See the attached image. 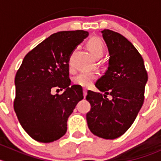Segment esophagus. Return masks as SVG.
Wrapping results in <instances>:
<instances>
[{"mask_svg":"<svg viewBox=\"0 0 161 161\" xmlns=\"http://www.w3.org/2000/svg\"><path fill=\"white\" fill-rule=\"evenodd\" d=\"M86 94H87L86 89H83V97H84V98H86Z\"/></svg>","mask_w":161,"mask_h":161,"instance_id":"1","label":"esophagus"}]
</instances>
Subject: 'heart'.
<instances>
[{"label": "heart", "mask_w": 161, "mask_h": 161, "mask_svg": "<svg viewBox=\"0 0 161 161\" xmlns=\"http://www.w3.org/2000/svg\"><path fill=\"white\" fill-rule=\"evenodd\" d=\"M87 47L92 57L96 59L100 58L104 52V45L98 38L90 39L87 43ZM97 77V74L94 71H82L75 77L74 82L82 87H87L91 85Z\"/></svg>", "instance_id": "obj_1"}]
</instances>
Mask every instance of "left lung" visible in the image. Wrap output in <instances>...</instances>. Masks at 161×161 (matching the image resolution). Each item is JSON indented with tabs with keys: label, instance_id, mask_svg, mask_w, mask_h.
I'll use <instances>...</instances> for the list:
<instances>
[{
	"label": "left lung",
	"instance_id": "8db88e82",
	"mask_svg": "<svg viewBox=\"0 0 161 161\" xmlns=\"http://www.w3.org/2000/svg\"><path fill=\"white\" fill-rule=\"evenodd\" d=\"M101 33L110 58L108 70L95 86L112 99L89 90L86 100L91 109L86 121L92 134L114 139L122 136L137 117L143 104L148 75L142 56L131 42L112 30H103Z\"/></svg>",
	"mask_w": 161,
	"mask_h": 161
}]
</instances>
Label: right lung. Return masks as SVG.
<instances>
[{
	"instance_id": "right-lung-1",
	"label": "right lung",
	"mask_w": 161,
	"mask_h": 161,
	"mask_svg": "<svg viewBox=\"0 0 161 161\" xmlns=\"http://www.w3.org/2000/svg\"><path fill=\"white\" fill-rule=\"evenodd\" d=\"M89 32L62 31L52 34L29 52L14 79V109L29 136L40 142L58 140L67 131V121L83 99L79 86H70V56ZM64 90L53 95V88Z\"/></svg>"
}]
</instances>
